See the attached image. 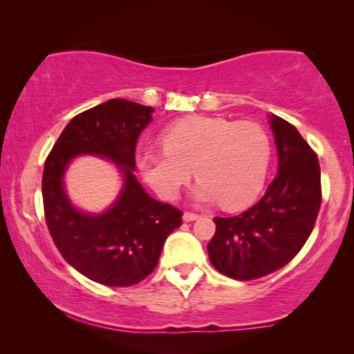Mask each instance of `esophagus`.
Here are the masks:
<instances>
[{
	"mask_svg": "<svg viewBox=\"0 0 354 354\" xmlns=\"http://www.w3.org/2000/svg\"><path fill=\"white\" fill-rule=\"evenodd\" d=\"M198 217H200V214H196V212H190V211H187V212H183V221L185 222H192V221H196Z\"/></svg>",
	"mask_w": 354,
	"mask_h": 354,
	"instance_id": "esophagus-1",
	"label": "esophagus"
}]
</instances>
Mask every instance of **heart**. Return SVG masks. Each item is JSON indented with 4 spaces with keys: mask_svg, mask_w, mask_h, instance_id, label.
<instances>
[{
    "mask_svg": "<svg viewBox=\"0 0 354 354\" xmlns=\"http://www.w3.org/2000/svg\"><path fill=\"white\" fill-rule=\"evenodd\" d=\"M164 151L138 159L140 176L164 200H176L192 177L196 200L243 209L256 201L268 178L272 147L254 122L195 115L172 124L161 137Z\"/></svg>",
    "mask_w": 354,
    "mask_h": 354,
    "instance_id": "obj_1",
    "label": "heart"
}]
</instances>
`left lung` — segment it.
Here are the masks:
<instances>
[{
  "label": "left lung",
  "mask_w": 354,
  "mask_h": 354,
  "mask_svg": "<svg viewBox=\"0 0 354 354\" xmlns=\"http://www.w3.org/2000/svg\"><path fill=\"white\" fill-rule=\"evenodd\" d=\"M277 147V176L264 196L234 217H214L207 243L209 261L221 274L254 280L288 264L306 243L321 207V167L297 129L270 114Z\"/></svg>",
  "instance_id": "obj_1"
}]
</instances>
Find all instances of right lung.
Returning a JSON list of instances; mask_svg holds the SVG:
<instances>
[{
	"label": "right lung",
	"mask_w": 354,
	"mask_h": 354,
	"mask_svg": "<svg viewBox=\"0 0 354 354\" xmlns=\"http://www.w3.org/2000/svg\"><path fill=\"white\" fill-rule=\"evenodd\" d=\"M153 111L120 98L84 111L62 130L43 169V207L56 248L75 270L108 287L148 277L169 234L182 225V211L149 196L132 172L138 137ZM79 153L109 158L124 176L118 200L101 215L82 213L66 198L64 174Z\"/></svg>",
	"instance_id": "right-lung-1"
}]
</instances>
